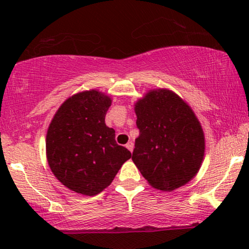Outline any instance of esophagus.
<instances>
[{
	"label": "esophagus",
	"mask_w": 249,
	"mask_h": 249,
	"mask_svg": "<svg viewBox=\"0 0 249 249\" xmlns=\"http://www.w3.org/2000/svg\"><path fill=\"white\" fill-rule=\"evenodd\" d=\"M125 147H127L130 152H132V149H134V142H129L128 144L125 145Z\"/></svg>",
	"instance_id": "34e87169"
}]
</instances>
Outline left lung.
<instances>
[{
	"instance_id": "1",
	"label": "left lung",
	"mask_w": 249,
	"mask_h": 249,
	"mask_svg": "<svg viewBox=\"0 0 249 249\" xmlns=\"http://www.w3.org/2000/svg\"><path fill=\"white\" fill-rule=\"evenodd\" d=\"M139 136L132 161L148 183L173 190L190 181L202 164L204 134L188 105L173 91H149L135 105Z\"/></svg>"
}]
</instances>
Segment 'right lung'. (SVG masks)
Here are the masks:
<instances>
[{
  "label": "right lung",
  "instance_id": "1",
  "mask_svg": "<svg viewBox=\"0 0 249 249\" xmlns=\"http://www.w3.org/2000/svg\"><path fill=\"white\" fill-rule=\"evenodd\" d=\"M110 105L111 98L97 90L73 95L61 105L47 130L46 154L53 175L83 195L107 188L131 158L105 124Z\"/></svg>",
  "mask_w": 249,
  "mask_h": 249
}]
</instances>
